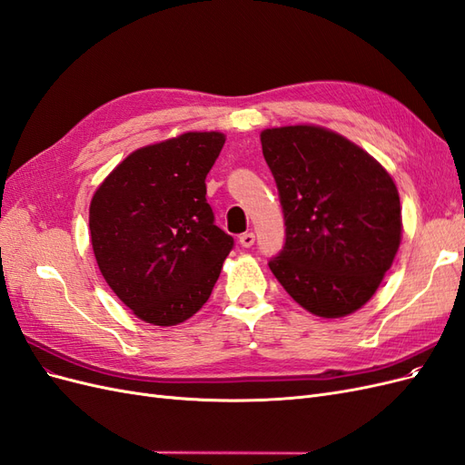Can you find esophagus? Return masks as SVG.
<instances>
[{
  "mask_svg": "<svg viewBox=\"0 0 465 465\" xmlns=\"http://www.w3.org/2000/svg\"><path fill=\"white\" fill-rule=\"evenodd\" d=\"M238 241H241V244H242L244 248H250V246H254L256 234H254V232H244V234H241V238H238Z\"/></svg>",
  "mask_w": 465,
  "mask_h": 465,
  "instance_id": "esophagus-1",
  "label": "esophagus"
}]
</instances>
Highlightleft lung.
<instances>
[{"label": "left lung", "instance_id": "left-lung-1", "mask_svg": "<svg viewBox=\"0 0 465 465\" xmlns=\"http://www.w3.org/2000/svg\"><path fill=\"white\" fill-rule=\"evenodd\" d=\"M285 215L270 270L304 311L341 318L367 304L401 242L396 184L347 137L312 124L260 134Z\"/></svg>", "mask_w": 465, "mask_h": 465}]
</instances>
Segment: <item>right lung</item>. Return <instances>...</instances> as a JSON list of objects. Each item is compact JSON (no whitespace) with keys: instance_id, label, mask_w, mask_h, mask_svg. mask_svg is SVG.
I'll return each mask as SVG.
<instances>
[{"instance_id":"obj_1","label":"right lung","mask_w":465,"mask_h":465,"mask_svg":"<svg viewBox=\"0 0 465 465\" xmlns=\"http://www.w3.org/2000/svg\"><path fill=\"white\" fill-rule=\"evenodd\" d=\"M224 145L221 132H186L130 153L89 207L103 277L153 326H176L207 302L232 236L213 223L205 176Z\"/></svg>"}]
</instances>
